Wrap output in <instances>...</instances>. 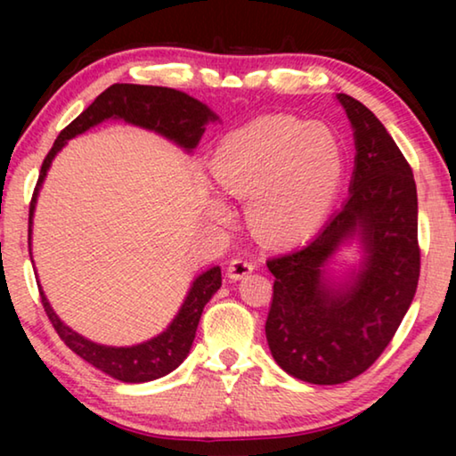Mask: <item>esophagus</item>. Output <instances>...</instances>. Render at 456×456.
Instances as JSON below:
<instances>
[{
	"label": "esophagus",
	"instance_id": "obj_1",
	"mask_svg": "<svg viewBox=\"0 0 456 456\" xmlns=\"http://www.w3.org/2000/svg\"><path fill=\"white\" fill-rule=\"evenodd\" d=\"M253 269H256V265H253L249 259L237 257V259H233V261H229L227 275H229V280L239 281V280H243V277L249 275V273L253 272Z\"/></svg>",
	"mask_w": 456,
	"mask_h": 456
}]
</instances>
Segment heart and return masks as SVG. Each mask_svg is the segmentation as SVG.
I'll use <instances>...</instances> for the list:
<instances>
[{"mask_svg":"<svg viewBox=\"0 0 456 456\" xmlns=\"http://www.w3.org/2000/svg\"><path fill=\"white\" fill-rule=\"evenodd\" d=\"M223 192L247 197V219L267 245H296L326 221L344 175L336 134L288 114H265L231 130L209 159ZM215 217L227 207L213 200Z\"/></svg>","mask_w":456,"mask_h":456,"instance_id":"b5f03b06","label":"heart"}]
</instances>
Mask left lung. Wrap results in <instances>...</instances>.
I'll return each instance as SVG.
<instances>
[{
  "instance_id": "obj_1",
  "label": "left lung",
  "mask_w": 456,
  "mask_h": 456,
  "mask_svg": "<svg viewBox=\"0 0 456 456\" xmlns=\"http://www.w3.org/2000/svg\"><path fill=\"white\" fill-rule=\"evenodd\" d=\"M354 133V173L342 209L302 249L267 261L273 302L265 336L277 366L310 384H342L374 364L411 307L420 273L419 199L388 130L348 94H336ZM356 242L348 273L335 253Z\"/></svg>"
}]
</instances>
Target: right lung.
Wrapping results in <instances>:
<instances>
[{"label":"right lung","instance_id":"1","mask_svg":"<svg viewBox=\"0 0 456 456\" xmlns=\"http://www.w3.org/2000/svg\"><path fill=\"white\" fill-rule=\"evenodd\" d=\"M106 120H122L126 125L151 130V133L167 138V141H171L191 154L197 149L207 125L219 122V117L200 100L175 88L141 86V84H112L110 88H106L78 118L61 130L48 157L44 159L40 179H37L32 205H29V257H32L36 203L45 176H48L52 160L56 159V154L64 149L68 141ZM37 288H40L44 310L68 348L78 354L82 360H86L88 364L98 368L100 372L114 378V380L141 384L171 374L189 356L200 314L215 296V291L221 288V267L213 265L207 272L199 273L191 281L187 296H184L179 312H176L171 323L160 334L133 346H106L84 338L58 318V314L53 312L48 297H45L42 285H37Z\"/></svg>","mask_w":456,"mask_h":456}]
</instances>
